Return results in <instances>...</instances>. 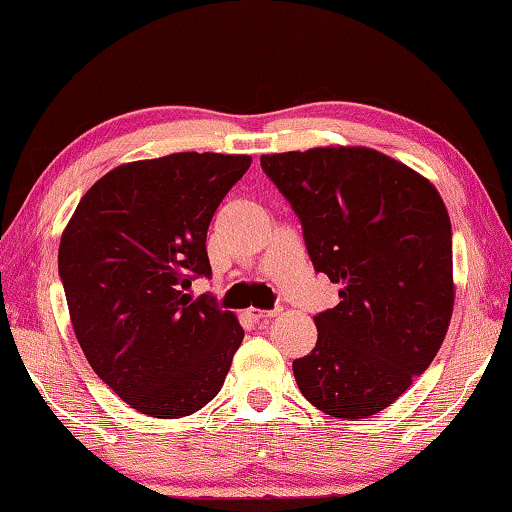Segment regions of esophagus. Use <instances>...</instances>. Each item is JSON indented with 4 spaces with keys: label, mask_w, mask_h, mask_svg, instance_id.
<instances>
[{
    "label": "esophagus",
    "mask_w": 512,
    "mask_h": 512,
    "mask_svg": "<svg viewBox=\"0 0 512 512\" xmlns=\"http://www.w3.org/2000/svg\"><path fill=\"white\" fill-rule=\"evenodd\" d=\"M280 307H275V309H255V307H250L248 309V316H253L255 320H264V318H275V316H280Z\"/></svg>",
    "instance_id": "obj_1"
}]
</instances>
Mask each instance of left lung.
I'll list each match as a JSON object with an SVG mask.
<instances>
[{
	"instance_id": "8db88e82",
	"label": "left lung",
	"mask_w": 512,
	"mask_h": 512,
	"mask_svg": "<svg viewBox=\"0 0 512 512\" xmlns=\"http://www.w3.org/2000/svg\"><path fill=\"white\" fill-rule=\"evenodd\" d=\"M300 216L318 273L341 302L314 316L316 348L293 361L300 393L332 418L391 406L429 368L454 311L452 223L438 189L368 146L262 155Z\"/></svg>"
}]
</instances>
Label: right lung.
<instances>
[{"label": "right lung", "instance_id": "add662e5", "mask_svg": "<svg viewBox=\"0 0 512 512\" xmlns=\"http://www.w3.org/2000/svg\"><path fill=\"white\" fill-rule=\"evenodd\" d=\"M250 155L171 153L119 164L67 221L58 248L69 320L92 370L151 418L214 400L244 341L237 316L189 287L210 275L207 228Z\"/></svg>", "mask_w": 512, "mask_h": 512}]
</instances>
